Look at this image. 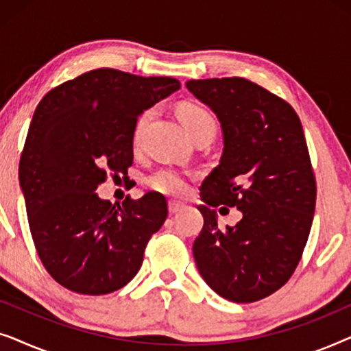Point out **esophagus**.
I'll list each match as a JSON object with an SVG mask.
<instances>
[{
    "mask_svg": "<svg viewBox=\"0 0 351 351\" xmlns=\"http://www.w3.org/2000/svg\"><path fill=\"white\" fill-rule=\"evenodd\" d=\"M184 209V204L177 203V201H169V213L171 214H177Z\"/></svg>",
    "mask_w": 351,
    "mask_h": 351,
    "instance_id": "esophagus-1",
    "label": "esophagus"
}]
</instances>
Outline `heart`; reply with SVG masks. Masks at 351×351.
Listing matches in <instances>:
<instances>
[{
    "label": "heart",
    "instance_id": "1",
    "mask_svg": "<svg viewBox=\"0 0 351 351\" xmlns=\"http://www.w3.org/2000/svg\"><path fill=\"white\" fill-rule=\"evenodd\" d=\"M148 117H150V112H145L141 118H138L132 136L134 143H137L138 137H141V132L143 126H145ZM177 117H179L182 124H184L186 132L190 134V137L198 136V134H209V136H214L215 121L213 114H210L206 108L199 107V105H180L179 110H177ZM148 185H150V189L160 191V193L171 196H180L184 195L186 190L185 177L174 169H161L155 172V174L148 179Z\"/></svg>",
    "mask_w": 351,
    "mask_h": 351
}]
</instances>
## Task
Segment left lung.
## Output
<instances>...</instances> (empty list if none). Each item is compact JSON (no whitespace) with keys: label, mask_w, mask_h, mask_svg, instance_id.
<instances>
[{"label":"left lung","mask_w":351,"mask_h":351,"mask_svg":"<svg viewBox=\"0 0 351 351\" xmlns=\"http://www.w3.org/2000/svg\"><path fill=\"white\" fill-rule=\"evenodd\" d=\"M222 129L219 166L201 185L204 225L193 243L210 289L237 304L265 299L294 273L308 239L316 184L294 108L243 78L189 80ZM237 207L234 228H218L213 207Z\"/></svg>","instance_id":"obj_1"}]
</instances>
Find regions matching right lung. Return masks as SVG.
<instances>
[{
  "label": "right lung",
  "mask_w": 351,
  "mask_h": 351,
  "mask_svg": "<svg viewBox=\"0 0 351 351\" xmlns=\"http://www.w3.org/2000/svg\"><path fill=\"white\" fill-rule=\"evenodd\" d=\"M180 83L113 69L90 70L49 90L35 110L19 166L28 225L43 265L66 289H121L167 217L156 193L117 208L95 190L107 172L128 174L137 118Z\"/></svg>",
  "instance_id": "obj_1"
}]
</instances>
